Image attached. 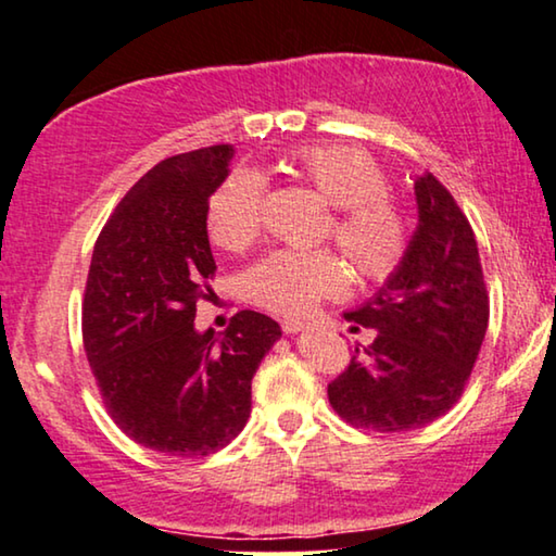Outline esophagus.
<instances>
[{
	"mask_svg": "<svg viewBox=\"0 0 556 556\" xmlns=\"http://www.w3.org/2000/svg\"><path fill=\"white\" fill-rule=\"evenodd\" d=\"M281 330H285L287 334H296V332L307 330V325L300 323V319H285V323H281Z\"/></svg>",
	"mask_w": 556,
	"mask_h": 556,
	"instance_id": "obj_1",
	"label": "esophagus"
}]
</instances>
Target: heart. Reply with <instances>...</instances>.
<instances>
[{
	"mask_svg": "<svg viewBox=\"0 0 556 556\" xmlns=\"http://www.w3.org/2000/svg\"><path fill=\"white\" fill-rule=\"evenodd\" d=\"M292 174L312 186L330 206L332 239L367 279H386L408 252V222L388 197V178L370 155L345 146H307L289 159ZM264 178L233 170L208 203V233L216 247L241 252L262 229ZM348 289V269L325 252L281 249L256 262L244 277V292L254 304L294 312L309 309L323 296Z\"/></svg>",
	"mask_w": 556,
	"mask_h": 556,
	"instance_id": "1",
	"label": "heart"
}]
</instances>
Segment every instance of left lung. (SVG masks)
<instances>
[{"label": "left lung", "mask_w": 556, "mask_h": 556, "mask_svg": "<svg viewBox=\"0 0 556 556\" xmlns=\"http://www.w3.org/2000/svg\"><path fill=\"white\" fill-rule=\"evenodd\" d=\"M418 226L401 267L345 319L375 330L327 386L348 424L380 433L424 428L464 393L489 327L471 224L433 174L416 178Z\"/></svg>", "instance_id": "1"}]
</instances>
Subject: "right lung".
I'll return each mask as SVG.
<instances>
[{"instance_id":"obj_1","label":"right lung","mask_w":556,"mask_h":556,"mask_svg":"<svg viewBox=\"0 0 556 556\" xmlns=\"http://www.w3.org/2000/svg\"><path fill=\"white\" fill-rule=\"evenodd\" d=\"M231 159L233 146H211L161 161L125 193L92 249L88 363L115 424L166 456H208L239 435L256 367L281 338L275 319L252 309L222 334L193 325L216 275L208 199Z\"/></svg>"}]
</instances>
